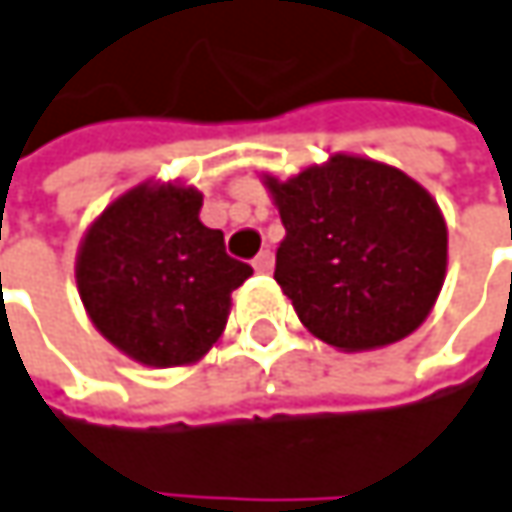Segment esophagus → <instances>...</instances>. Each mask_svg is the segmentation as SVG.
Returning a JSON list of instances; mask_svg holds the SVG:
<instances>
[{"mask_svg": "<svg viewBox=\"0 0 512 512\" xmlns=\"http://www.w3.org/2000/svg\"><path fill=\"white\" fill-rule=\"evenodd\" d=\"M252 266H255L257 272H272V266H275V255L266 249V252H260V255L252 260Z\"/></svg>", "mask_w": 512, "mask_h": 512, "instance_id": "obj_1", "label": "esophagus"}]
</instances>
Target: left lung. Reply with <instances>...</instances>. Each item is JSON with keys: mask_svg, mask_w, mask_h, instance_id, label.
Here are the masks:
<instances>
[{"mask_svg": "<svg viewBox=\"0 0 512 512\" xmlns=\"http://www.w3.org/2000/svg\"><path fill=\"white\" fill-rule=\"evenodd\" d=\"M263 184L287 237L275 281L302 325L340 351L384 349L431 313L448 266V228L434 196L390 163L331 155Z\"/></svg>", "mask_w": 512, "mask_h": 512, "instance_id": "obj_1", "label": "left lung"}]
</instances>
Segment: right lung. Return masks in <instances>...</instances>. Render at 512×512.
<instances>
[{"mask_svg":"<svg viewBox=\"0 0 512 512\" xmlns=\"http://www.w3.org/2000/svg\"><path fill=\"white\" fill-rule=\"evenodd\" d=\"M202 193L143 181L102 210L75 257V284L96 331L143 366L202 360L222 337L231 293L252 275L202 225Z\"/></svg>","mask_w":512,"mask_h":512,"instance_id":"obj_1","label":"right lung"}]
</instances>
